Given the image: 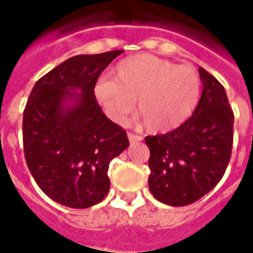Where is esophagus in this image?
Here are the masks:
<instances>
[{
  "label": "esophagus",
  "mask_w": 253,
  "mask_h": 253,
  "mask_svg": "<svg viewBox=\"0 0 253 253\" xmlns=\"http://www.w3.org/2000/svg\"><path fill=\"white\" fill-rule=\"evenodd\" d=\"M128 138L130 144H134V142H138L142 140V136L140 134H136V133H132V132H128Z\"/></svg>",
  "instance_id": "esophagus-1"
}]
</instances>
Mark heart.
<instances>
[{"label": "heart", "instance_id": "b5f03b06", "mask_svg": "<svg viewBox=\"0 0 253 253\" xmlns=\"http://www.w3.org/2000/svg\"><path fill=\"white\" fill-rule=\"evenodd\" d=\"M113 75L115 79L98 80L94 94L108 117L119 124L137 100L147 128L168 132L187 121L200 100L201 79L191 65L141 53L121 60Z\"/></svg>", "mask_w": 253, "mask_h": 253}]
</instances>
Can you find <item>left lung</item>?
<instances>
[{
    "instance_id": "obj_1",
    "label": "left lung",
    "mask_w": 253,
    "mask_h": 253,
    "mask_svg": "<svg viewBox=\"0 0 253 253\" xmlns=\"http://www.w3.org/2000/svg\"><path fill=\"white\" fill-rule=\"evenodd\" d=\"M203 93L193 115L165 134L147 136L149 191L164 204L189 206L212 191L232 155L233 112L221 84L199 69Z\"/></svg>"
}]
</instances>
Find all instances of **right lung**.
Returning a JSON list of instances; mask_svg holds the SVG:
<instances>
[{
	"label": "right lung",
	"mask_w": 253,
	"mask_h": 253,
	"mask_svg": "<svg viewBox=\"0 0 253 253\" xmlns=\"http://www.w3.org/2000/svg\"><path fill=\"white\" fill-rule=\"evenodd\" d=\"M123 52L70 57L30 92L22 119L24 155L34 181L58 204L84 210L104 200L109 163L129 147L126 132L102 113L94 96L102 70ZM68 98H76L70 110L63 106Z\"/></svg>",
	"instance_id": "add662e5"
}]
</instances>
